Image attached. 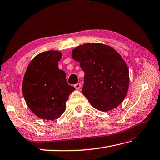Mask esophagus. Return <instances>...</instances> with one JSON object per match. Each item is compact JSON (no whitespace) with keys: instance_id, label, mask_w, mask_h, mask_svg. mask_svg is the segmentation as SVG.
Returning <instances> with one entry per match:
<instances>
[{"instance_id":"1","label":"esophagus","mask_w":160,"mask_h":160,"mask_svg":"<svg viewBox=\"0 0 160 160\" xmlns=\"http://www.w3.org/2000/svg\"><path fill=\"white\" fill-rule=\"evenodd\" d=\"M81 83H76L75 85H74V88H75L77 90L80 89L81 88Z\"/></svg>"}]
</instances>
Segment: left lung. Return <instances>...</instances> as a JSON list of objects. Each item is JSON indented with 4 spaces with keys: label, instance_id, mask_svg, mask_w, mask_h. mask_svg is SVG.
Returning <instances> with one entry per match:
<instances>
[{
    "label": "left lung",
    "instance_id": "8db88e82",
    "mask_svg": "<svg viewBox=\"0 0 160 160\" xmlns=\"http://www.w3.org/2000/svg\"><path fill=\"white\" fill-rule=\"evenodd\" d=\"M85 72L82 93L94 108L107 112L124 99L129 86V71L125 61L112 47L86 43L72 51Z\"/></svg>",
    "mask_w": 160,
    "mask_h": 160
}]
</instances>
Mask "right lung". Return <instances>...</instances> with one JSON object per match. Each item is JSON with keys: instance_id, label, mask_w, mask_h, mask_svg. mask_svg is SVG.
I'll list each match as a JSON object with an SVG mask.
<instances>
[{"instance_id": "1", "label": "right lung", "mask_w": 160, "mask_h": 160, "mask_svg": "<svg viewBox=\"0 0 160 160\" xmlns=\"http://www.w3.org/2000/svg\"><path fill=\"white\" fill-rule=\"evenodd\" d=\"M61 52L50 50L37 55L29 63L22 81L24 99L39 118L58 119L66 110V102L75 90L67 83L65 72L58 69Z\"/></svg>"}]
</instances>
